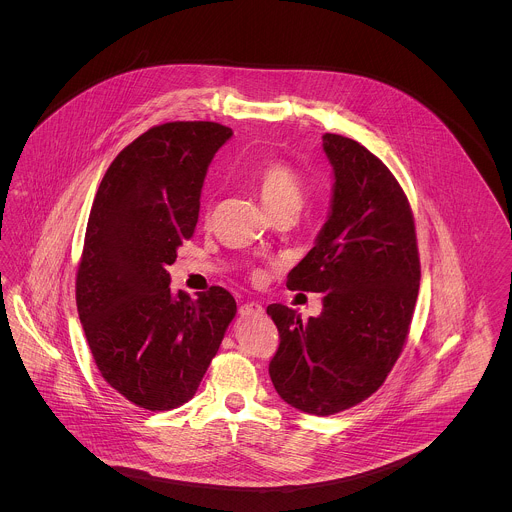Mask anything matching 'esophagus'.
Masks as SVG:
<instances>
[{"mask_svg": "<svg viewBox=\"0 0 512 512\" xmlns=\"http://www.w3.org/2000/svg\"><path fill=\"white\" fill-rule=\"evenodd\" d=\"M238 311H240L242 317H250V315H262V313H264V307H262V303H258V301H248V303L240 305Z\"/></svg>", "mask_w": 512, "mask_h": 512, "instance_id": "34e87169", "label": "esophagus"}]
</instances>
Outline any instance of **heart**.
Returning a JSON list of instances; mask_svg holds the SVG:
<instances>
[{
	"instance_id": "1",
	"label": "heart",
	"mask_w": 512,
	"mask_h": 512,
	"mask_svg": "<svg viewBox=\"0 0 512 512\" xmlns=\"http://www.w3.org/2000/svg\"><path fill=\"white\" fill-rule=\"evenodd\" d=\"M256 187L270 213L299 207L301 179L286 161H266L256 173Z\"/></svg>"
}]
</instances>
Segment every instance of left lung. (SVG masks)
<instances>
[{
	"instance_id": "obj_1",
	"label": "left lung",
	"mask_w": 512,
	"mask_h": 512,
	"mask_svg": "<svg viewBox=\"0 0 512 512\" xmlns=\"http://www.w3.org/2000/svg\"><path fill=\"white\" fill-rule=\"evenodd\" d=\"M333 167L329 215L315 246L288 274V288L323 295L319 317L272 303L280 331L270 363L276 392L293 408L331 416L376 392L408 337L420 258L408 199L365 146L323 136Z\"/></svg>"
}]
</instances>
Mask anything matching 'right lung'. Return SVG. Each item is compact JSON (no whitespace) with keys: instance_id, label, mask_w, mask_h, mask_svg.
Listing matches in <instances>:
<instances>
[{"instance_id":"add662e5","label":"right lung","mask_w":512,"mask_h":512,"mask_svg":"<svg viewBox=\"0 0 512 512\" xmlns=\"http://www.w3.org/2000/svg\"><path fill=\"white\" fill-rule=\"evenodd\" d=\"M217 122L153 126L124 147L94 197L76 274L78 317L104 380L151 412L191 400L236 301L220 286L171 292L167 268L195 232Z\"/></svg>"}]
</instances>
